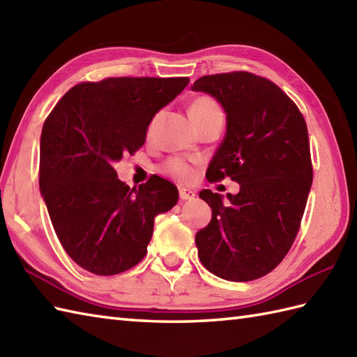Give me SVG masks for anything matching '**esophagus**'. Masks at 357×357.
Segmentation results:
<instances>
[{"label":"esophagus","instance_id":"obj_1","mask_svg":"<svg viewBox=\"0 0 357 357\" xmlns=\"http://www.w3.org/2000/svg\"><path fill=\"white\" fill-rule=\"evenodd\" d=\"M196 193L193 190H190V188H185V187H181L179 188V198L183 201H190V199H195Z\"/></svg>","mask_w":357,"mask_h":357}]
</instances>
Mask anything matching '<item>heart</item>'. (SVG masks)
<instances>
[{
  "label": "heart",
  "instance_id": "1",
  "mask_svg": "<svg viewBox=\"0 0 357 357\" xmlns=\"http://www.w3.org/2000/svg\"><path fill=\"white\" fill-rule=\"evenodd\" d=\"M215 112H221V107H219V104L210 96H199L198 100L193 101L190 107L192 118L206 116ZM153 124L155 121H151L149 126V133L151 132V128H153ZM164 172L167 174H170L172 178L181 181V183H188V181L193 179V174H195L193 165L183 158H170L169 161L164 164Z\"/></svg>",
  "mask_w": 357,
  "mask_h": 357
}]
</instances>
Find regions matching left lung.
<instances>
[{
	"instance_id": "8db88e82",
	"label": "left lung",
	"mask_w": 357,
	"mask_h": 357,
	"mask_svg": "<svg viewBox=\"0 0 357 357\" xmlns=\"http://www.w3.org/2000/svg\"><path fill=\"white\" fill-rule=\"evenodd\" d=\"M221 102L225 138L210 161V183L225 176L238 195L202 190L211 221L196 233L204 267L233 282L255 280L276 268L291 248L312 188L308 130L290 98L275 82L250 72L207 75L192 86Z\"/></svg>"
}]
</instances>
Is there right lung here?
I'll return each instance as SVG.
<instances>
[{
  "instance_id": "1",
  "label": "right lung",
  "mask_w": 357,
  "mask_h": 357,
  "mask_svg": "<svg viewBox=\"0 0 357 357\" xmlns=\"http://www.w3.org/2000/svg\"><path fill=\"white\" fill-rule=\"evenodd\" d=\"M190 79L105 78L72 87L44 121L40 190L56 236L79 267L100 276L142 261L156 215L178 202L159 176L138 188L118 179L115 164L138 151L158 110Z\"/></svg>"
}]
</instances>
